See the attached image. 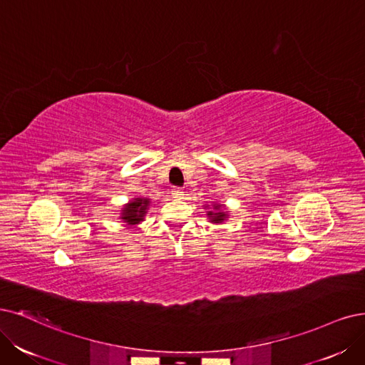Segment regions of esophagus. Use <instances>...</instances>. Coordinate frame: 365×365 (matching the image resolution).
I'll return each mask as SVG.
<instances>
[{"mask_svg": "<svg viewBox=\"0 0 365 365\" xmlns=\"http://www.w3.org/2000/svg\"><path fill=\"white\" fill-rule=\"evenodd\" d=\"M171 195H173V198H183V191L180 190V187H173L171 190Z\"/></svg>", "mask_w": 365, "mask_h": 365, "instance_id": "34e87169", "label": "esophagus"}]
</instances>
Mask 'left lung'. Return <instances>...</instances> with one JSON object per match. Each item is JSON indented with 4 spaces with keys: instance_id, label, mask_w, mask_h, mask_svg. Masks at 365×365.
<instances>
[{
    "instance_id": "1",
    "label": "left lung",
    "mask_w": 365,
    "mask_h": 365,
    "mask_svg": "<svg viewBox=\"0 0 365 365\" xmlns=\"http://www.w3.org/2000/svg\"><path fill=\"white\" fill-rule=\"evenodd\" d=\"M207 217H209L210 222L221 224V222L225 221V218L228 217V215L224 212V207L221 205H213V210L207 212Z\"/></svg>"
}]
</instances>
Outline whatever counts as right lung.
<instances>
[{"instance_id":"1","label":"right lung","mask_w":365,"mask_h":365,"mask_svg":"<svg viewBox=\"0 0 365 365\" xmlns=\"http://www.w3.org/2000/svg\"><path fill=\"white\" fill-rule=\"evenodd\" d=\"M148 205H150V200L148 198H141V197L133 198L128 205H125L123 209H121L120 217L125 222H128V225H137L141 221H144Z\"/></svg>"}]
</instances>
